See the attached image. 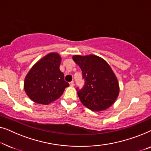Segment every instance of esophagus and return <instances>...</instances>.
Listing matches in <instances>:
<instances>
[{
    "label": "esophagus",
    "mask_w": 151,
    "mask_h": 151,
    "mask_svg": "<svg viewBox=\"0 0 151 151\" xmlns=\"http://www.w3.org/2000/svg\"><path fill=\"white\" fill-rule=\"evenodd\" d=\"M69 84L71 86H74V82L73 81H71V82H69Z\"/></svg>",
    "instance_id": "1"
}]
</instances>
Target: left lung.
<instances>
[{
	"label": "left lung",
	"mask_w": 151,
	"mask_h": 151,
	"mask_svg": "<svg viewBox=\"0 0 151 151\" xmlns=\"http://www.w3.org/2000/svg\"><path fill=\"white\" fill-rule=\"evenodd\" d=\"M74 62L79 66L84 79V86L78 90L80 102L90 110L102 111L109 108L119 95L117 77L110 65L96 55H75Z\"/></svg>",
	"instance_id": "8db88e82"
}]
</instances>
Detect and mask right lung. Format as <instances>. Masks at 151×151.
I'll return each instance as SVG.
<instances>
[{"label": "right lung", "mask_w": 151, "mask_h": 151, "mask_svg": "<svg viewBox=\"0 0 151 151\" xmlns=\"http://www.w3.org/2000/svg\"><path fill=\"white\" fill-rule=\"evenodd\" d=\"M61 60L58 53H49L37 62L27 74L24 89L34 102L49 104L58 99L69 86L60 70Z\"/></svg>", "instance_id": "1"}]
</instances>
